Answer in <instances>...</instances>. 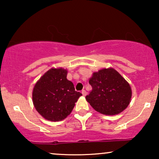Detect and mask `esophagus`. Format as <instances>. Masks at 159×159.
I'll list each match as a JSON object with an SVG mask.
<instances>
[{
	"label": "esophagus",
	"instance_id": "34e87169",
	"mask_svg": "<svg viewBox=\"0 0 159 159\" xmlns=\"http://www.w3.org/2000/svg\"><path fill=\"white\" fill-rule=\"evenodd\" d=\"M82 94L83 96H85V95H87V92L85 91V90H82Z\"/></svg>",
	"mask_w": 159,
	"mask_h": 159
}]
</instances>
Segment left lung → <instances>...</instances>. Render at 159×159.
<instances>
[{
  "label": "left lung",
  "instance_id": "obj_1",
  "mask_svg": "<svg viewBox=\"0 0 159 159\" xmlns=\"http://www.w3.org/2000/svg\"><path fill=\"white\" fill-rule=\"evenodd\" d=\"M89 83L92 90L85 98L98 112L105 115L118 114L129 104L131 88L115 69H103L94 72Z\"/></svg>",
  "mask_w": 159,
  "mask_h": 159
}]
</instances>
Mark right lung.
Instances as JSON below:
<instances>
[{
    "instance_id": "obj_1",
    "label": "right lung",
    "mask_w": 159,
    "mask_h": 159,
    "mask_svg": "<svg viewBox=\"0 0 159 159\" xmlns=\"http://www.w3.org/2000/svg\"><path fill=\"white\" fill-rule=\"evenodd\" d=\"M67 71L51 69L37 82L32 92L34 108L47 120L57 121L70 114L82 93L66 79Z\"/></svg>"
}]
</instances>
